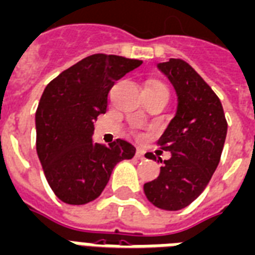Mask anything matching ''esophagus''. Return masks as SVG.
Returning a JSON list of instances; mask_svg holds the SVG:
<instances>
[{"label":"esophagus","mask_w":255,"mask_h":255,"mask_svg":"<svg viewBox=\"0 0 255 255\" xmlns=\"http://www.w3.org/2000/svg\"><path fill=\"white\" fill-rule=\"evenodd\" d=\"M135 158H138V160H143V158H145V156H143V150H141V149H137V150H135Z\"/></svg>","instance_id":"34e87169"}]
</instances>
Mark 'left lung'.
<instances>
[{
  "instance_id": "obj_1",
  "label": "left lung",
  "mask_w": 255,
  "mask_h": 255,
  "mask_svg": "<svg viewBox=\"0 0 255 255\" xmlns=\"http://www.w3.org/2000/svg\"><path fill=\"white\" fill-rule=\"evenodd\" d=\"M158 68L177 93V112L157 145L172 153L162 162L158 177L145 183L143 191L153 206L179 211L198 198L221 161L227 134L221 99L202 76L181 59H169ZM145 157L156 160L153 153Z\"/></svg>"
}]
</instances>
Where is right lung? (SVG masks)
Listing matches in <instances>:
<instances>
[{"label": "right lung", "instance_id": "obj_1", "mask_svg": "<svg viewBox=\"0 0 255 255\" xmlns=\"http://www.w3.org/2000/svg\"><path fill=\"white\" fill-rule=\"evenodd\" d=\"M142 60L95 53L51 80L36 110V149L49 187L67 204H86L102 193L114 166L135 148L124 139L93 142L94 120L106 113L116 80Z\"/></svg>", "mask_w": 255, "mask_h": 255}]
</instances>
